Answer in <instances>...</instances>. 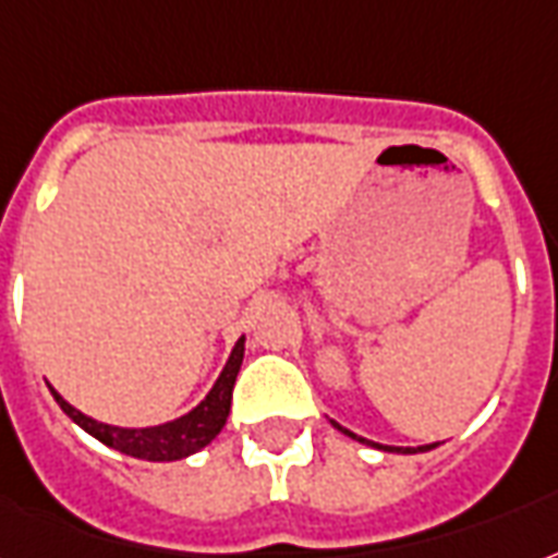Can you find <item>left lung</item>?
I'll return each instance as SVG.
<instances>
[{
	"instance_id": "8db88e82",
	"label": "left lung",
	"mask_w": 558,
	"mask_h": 558,
	"mask_svg": "<svg viewBox=\"0 0 558 558\" xmlns=\"http://www.w3.org/2000/svg\"><path fill=\"white\" fill-rule=\"evenodd\" d=\"M330 424H333V427H336V430H339V433H345V436H351V439L363 441V445H368V448L386 450V453H424V450H433V448H436V441H433V445H418V448H395V445H377V441L360 439V436H356V433L345 430V427H342V424H336V421H330Z\"/></svg>"
}]
</instances>
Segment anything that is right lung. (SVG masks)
<instances>
[{"label": "right lung", "mask_w": 558, "mask_h": 558, "mask_svg": "<svg viewBox=\"0 0 558 558\" xmlns=\"http://www.w3.org/2000/svg\"><path fill=\"white\" fill-rule=\"evenodd\" d=\"M242 354H245V336L236 339L228 363H225L222 374L216 377L213 389L204 395V401L198 407L181 415V418L166 421V424H155V427H117V424H105L90 415H84L75 410L70 401H63L61 392H54V386H49V392L58 401L66 415H70L81 430L90 433L93 439H99L101 445L125 453V457L146 459V462H175V459H186L207 448L219 433H222L228 412H231V395L236 374H240Z\"/></svg>", "instance_id": "right-lung-1"}]
</instances>
